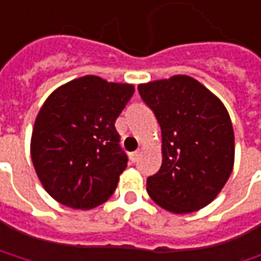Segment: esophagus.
<instances>
[{
  "label": "esophagus",
  "instance_id": "esophagus-1",
  "mask_svg": "<svg viewBox=\"0 0 261 261\" xmlns=\"http://www.w3.org/2000/svg\"><path fill=\"white\" fill-rule=\"evenodd\" d=\"M139 158H140V150H136V151L130 153V160L133 162V163H136V162L139 160Z\"/></svg>",
  "mask_w": 261,
  "mask_h": 261
}]
</instances>
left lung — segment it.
<instances>
[{
    "instance_id": "left-lung-1",
    "label": "left lung",
    "mask_w": 261,
    "mask_h": 261,
    "mask_svg": "<svg viewBox=\"0 0 261 261\" xmlns=\"http://www.w3.org/2000/svg\"><path fill=\"white\" fill-rule=\"evenodd\" d=\"M162 130V166L147 177L150 198L189 214L215 199L234 166V130L224 103L196 79L176 75L139 85Z\"/></svg>"
}]
</instances>
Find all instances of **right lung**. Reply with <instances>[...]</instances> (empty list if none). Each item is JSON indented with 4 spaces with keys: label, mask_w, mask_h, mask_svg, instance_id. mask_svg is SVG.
Listing matches in <instances>:
<instances>
[{
    "label": "right lung",
    "mask_w": 261,
    "mask_h": 261,
    "mask_svg": "<svg viewBox=\"0 0 261 261\" xmlns=\"http://www.w3.org/2000/svg\"><path fill=\"white\" fill-rule=\"evenodd\" d=\"M133 94L130 84L92 75L50 94L34 122L32 160L53 199L91 210L113 195L128 162L114 124Z\"/></svg>",
    "instance_id": "obj_1"
}]
</instances>
